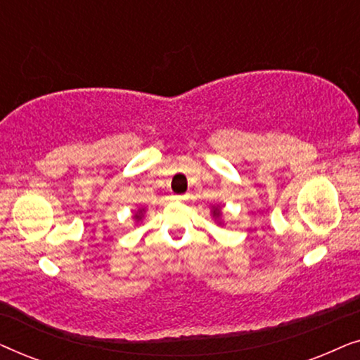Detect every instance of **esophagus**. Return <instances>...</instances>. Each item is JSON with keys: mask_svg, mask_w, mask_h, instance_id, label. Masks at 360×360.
Segmentation results:
<instances>
[{"mask_svg": "<svg viewBox=\"0 0 360 360\" xmlns=\"http://www.w3.org/2000/svg\"><path fill=\"white\" fill-rule=\"evenodd\" d=\"M176 198H179L180 201H186V200H188V196H186V195H179V196H176Z\"/></svg>", "mask_w": 360, "mask_h": 360, "instance_id": "34e87169", "label": "esophagus"}]
</instances>
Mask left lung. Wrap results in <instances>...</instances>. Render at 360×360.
<instances>
[{
	"mask_svg": "<svg viewBox=\"0 0 360 360\" xmlns=\"http://www.w3.org/2000/svg\"><path fill=\"white\" fill-rule=\"evenodd\" d=\"M211 216H213L214 221H218L219 226L223 224V219H221V218H223V211H221V206L219 205L211 206Z\"/></svg>",
	"mask_w": 360,
	"mask_h": 360,
	"instance_id": "1",
	"label": "left lung"
}]
</instances>
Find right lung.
Masks as SVG:
<instances>
[{
  "label": "right lung",
  "mask_w": 360,
  "mask_h": 360,
  "mask_svg": "<svg viewBox=\"0 0 360 360\" xmlns=\"http://www.w3.org/2000/svg\"><path fill=\"white\" fill-rule=\"evenodd\" d=\"M146 214V208H139L137 211H134V214H132V219L136 221V223H141L142 218H144Z\"/></svg>",
  "instance_id": "1"
}]
</instances>
